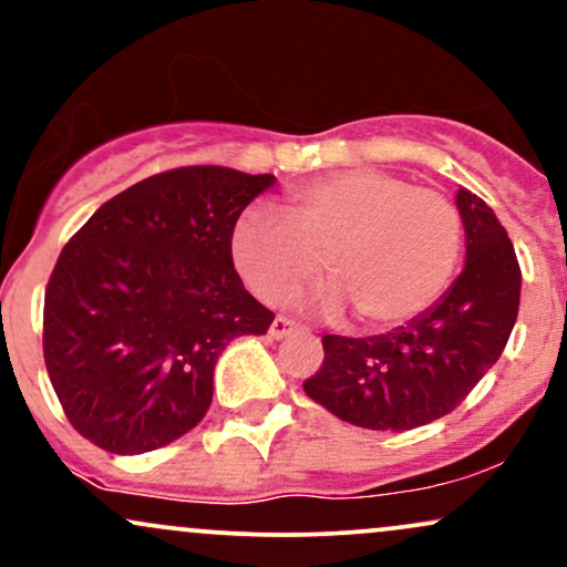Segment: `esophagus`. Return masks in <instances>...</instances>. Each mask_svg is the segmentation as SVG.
<instances>
[{"mask_svg":"<svg viewBox=\"0 0 567 567\" xmlns=\"http://www.w3.org/2000/svg\"><path fill=\"white\" fill-rule=\"evenodd\" d=\"M296 330H298V324L290 322L288 317H277V320L271 322L269 333H271V338H277V341H282V338L292 336V333H296Z\"/></svg>","mask_w":567,"mask_h":567,"instance_id":"esophagus-1","label":"esophagus"}]
</instances>
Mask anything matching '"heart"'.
Segmentation results:
<instances>
[{"instance_id": "1", "label": "heart", "mask_w": 567, "mask_h": 567, "mask_svg": "<svg viewBox=\"0 0 567 567\" xmlns=\"http://www.w3.org/2000/svg\"><path fill=\"white\" fill-rule=\"evenodd\" d=\"M464 245L451 197L383 171H349L292 188L285 218L247 207L231 229V261L266 303H285L324 277L322 311L343 303L365 328H392L445 292Z\"/></svg>"}]
</instances>
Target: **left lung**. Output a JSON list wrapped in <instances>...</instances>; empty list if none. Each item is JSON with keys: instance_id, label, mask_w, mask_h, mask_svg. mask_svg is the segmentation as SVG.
Segmentation results:
<instances>
[{"instance_id": "obj_1", "label": "left lung", "mask_w": 567, "mask_h": 567, "mask_svg": "<svg viewBox=\"0 0 567 567\" xmlns=\"http://www.w3.org/2000/svg\"><path fill=\"white\" fill-rule=\"evenodd\" d=\"M466 264L432 309L392 333L322 336L324 360L303 392L341 421L405 432L432 424L466 400L496 365L519 309L512 239L477 194H455Z\"/></svg>"}]
</instances>
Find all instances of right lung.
Instances as JSON below:
<instances>
[{"label": "right lung", "mask_w": 567, "mask_h": 567, "mask_svg": "<svg viewBox=\"0 0 567 567\" xmlns=\"http://www.w3.org/2000/svg\"><path fill=\"white\" fill-rule=\"evenodd\" d=\"M275 175L192 165L103 202L44 290V365L69 424L116 455L157 451L199 424L234 338L275 315L231 261L239 213Z\"/></svg>", "instance_id": "add662e5"}]
</instances>
